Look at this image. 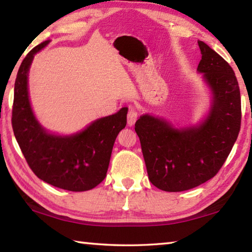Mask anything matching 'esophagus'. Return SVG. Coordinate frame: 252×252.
I'll use <instances>...</instances> for the list:
<instances>
[{"mask_svg":"<svg viewBox=\"0 0 252 252\" xmlns=\"http://www.w3.org/2000/svg\"><path fill=\"white\" fill-rule=\"evenodd\" d=\"M138 120V112L134 108H130L129 111H127L126 114V121H127V126H132L135 123V121Z\"/></svg>","mask_w":252,"mask_h":252,"instance_id":"esophagus-1","label":"esophagus"}]
</instances>
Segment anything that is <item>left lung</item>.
Wrapping results in <instances>:
<instances>
[{
    "label": "left lung",
    "instance_id": "obj_1",
    "mask_svg": "<svg viewBox=\"0 0 252 252\" xmlns=\"http://www.w3.org/2000/svg\"><path fill=\"white\" fill-rule=\"evenodd\" d=\"M198 71L213 95L208 118L198 126L176 129L163 119L140 117V139L149 180L158 189L179 192L210 180L227 160L241 126L240 90L229 63L202 41Z\"/></svg>",
    "mask_w": 252,
    "mask_h": 252
}]
</instances>
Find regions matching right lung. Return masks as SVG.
<instances>
[{"label": "right lung", "mask_w": 252, "mask_h": 252, "mask_svg": "<svg viewBox=\"0 0 252 252\" xmlns=\"http://www.w3.org/2000/svg\"><path fill=\"white\" fill-rule=\"evenodd\" d=\"M49 42L36 45L21 63L14 84L12 127L29 167L37 178L60 189L88 191L104 180L114 141L126 126L127 109L97 119L73 135L48 133L31 109L28 74L34 54Z\"/></svg>", "instance_id": "1"}]
</instances>
